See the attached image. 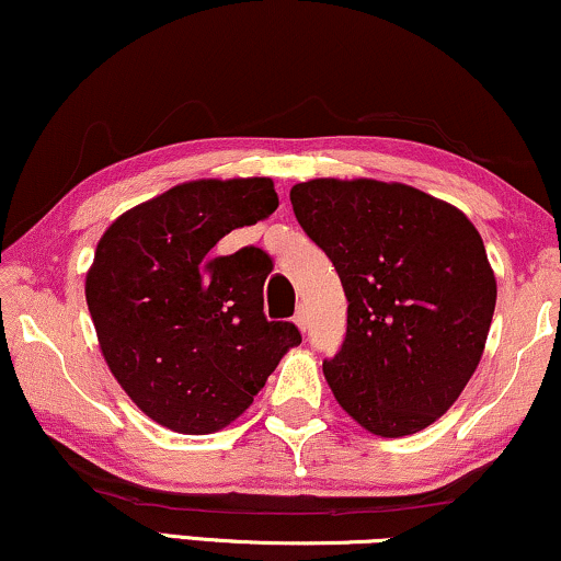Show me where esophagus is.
Wrapping results in <instances>:
<instances>
[{"label": "esophagus", "mask_w": 561, "mask_h": 561, "mask_svg": "<svg viewBox=\"0 0 561 561\" xmlns=\"http://www.w3.org/2000/svg\"><path fill=\"white\" fill-rule=\"evenodd\" d=\"M294 322H296V327L298 330H307V311L304 309H296V314H294Z\"/></svg>", "instance_id": "1"}]
</instances>
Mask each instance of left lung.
<instances>
[{
  "instance_id": "1",
  "label": "left lung",
  "mask_w": 561,
  "mask_h": 561,
  "mask_svg": "<svg viewBox=\"0 0 561 561\" xmlns=\"http://www.w3.org/2000/svg\"><path fill=\"white\" fill-rule=\"evenodd\" d=\"M290 206L347 296L324 360L334 399L368 433L402 438L450 410L482 360L497 280L474 224L412 185L319 178Z\"/></svg>"
}]
</instances>
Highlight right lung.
<instances>
[{"label": "right lung", "mask_w": 561, "mask_h": 561, "mask_svg": "<svg viewBox=\"0 0 561 561\" xmlns=\"http://www.w3.org/2000/svg\"><path fill=\"white\" fill-rule=\"evenodd\" d=\"M275 208L271 178L191 180L138 203L100 237L87 307L115 381L154 423L185 435L221 431L301 343L294 324L263 314V250L208 254Z\"/></svg>", "instance_id": "add662e5"}]
</instances>
